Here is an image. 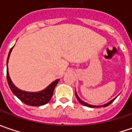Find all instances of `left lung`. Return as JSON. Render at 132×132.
Returning <instances> with one entry per match:
<instances>
[{
    "mask_svg": "<svg viewBox=\"0 0 132 132\" xmlns=\"http://www.w3.org/2000/svg\"><path fill=\"white\" fill-rule=\"evenodd\" d=\"M76 98L78 99V101H79V102L81 103V104H83V105H84V106H88V107H91V108H95V107H106V106H109V104H111L113 101H114V100L116 99V98H114V99H112V101H110L109 102H108V103H106V104H105L104 105H102V106H94V105H90V104H88L87 103H85L84 101H81V99L79 98V97L78 96V95H77V93H76Z\"/></svg>",
    "mask_w": 132,
    "mask_h": 132,
    "instance_id": "left-lung-1",
    "label": "left lung"
}]
</instances>
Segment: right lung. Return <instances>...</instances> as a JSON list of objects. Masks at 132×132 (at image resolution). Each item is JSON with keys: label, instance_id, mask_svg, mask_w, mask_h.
I'll return each instance as SVG.
<instances>
[{"label": "right lung", "instance_id": "right-lung-1", "mask_svg": "<svg viewBox=\"0 0 132 132\" xmlns=\"http://www.w3.org/2000/svg\"><path fill=\"white\" fill-rule=\"evenodd\" d=\"M12 48L13 47L10 49L9 55H8L7 62H6L7 64L8 62H9V59L10 53L12 51ZM6 78H7L9 86L13 94L15 95L18 98L20 99L22 102H23L24 104L30 105V106H43V105H45V104L48 103L52 98L54 88L56 86V84H58L59 81V79H56L54 81H53L48 87H47L45 89H44L43 90L39 91V92L32 93V92H26V91L21 90V89H18L14 84H13L12 80L9 77V75L8 65L7 70H6Z\"/></svg>", "mask_w": 132, "mask_h": 132}]
</instances>
